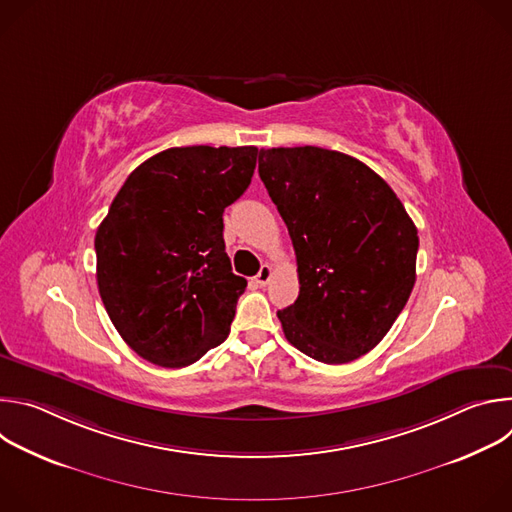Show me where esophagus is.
Returning <instances> with one entry per match:
<instances>
[{
    "instance_id": "esophagus-1",
    "label": "esophagus",
    "mask_w": 512,
    "mask_h": 512,
    "mask_svg": "<svg viewBox=\"0 0 512 512\" xmlns=\"http://www.w3.org/2000/svg\"><path fill=\"white\" fill-rule=\"evenodd\" d=\"M271 275H273V267H271V265H261L259 273L255 275V281H257V283L263 287V285H267V283H269Z\"/></svg>"
}]
</instances>
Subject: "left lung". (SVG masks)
<instances>
[{
	"mask_svg": "<svg viewBox=\"0 0 512 512\" xmlns=\"http://www.w3.org/2000/svg\"><path fill=\"white\" fill-rule=\"evenodd\" d=\"M259 176L296 249L300 296L277 312L298 350L344 364L373 350L405 308L419 237L391 186L352 156L259 152Z\"/></svg>",
	"mask_w": 512,
	"mask_h": 512,
	"instance_id": "obj_1",
	"label": "left lung"
}]
</instances>
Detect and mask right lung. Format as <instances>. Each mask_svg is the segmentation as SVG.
<instances>
[{
    "mask_svg": "<svg viewBox=\"0 0 512 512\" xmlns=\"http://www.w3.org/2000/svg\"><path fill=\"white\" fill-rule=\"evenodd\" d=\"M257 148H170L137 166L97 229V285L121 338L182 369L225 342L247 279L225 253L223 212L251 184Z\"/></svg>",
    "mask_w": 512,
    "mask_h": 512,
    "instance_id": "add662e5",
    "label": "right lung"
}]
</instances>
